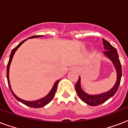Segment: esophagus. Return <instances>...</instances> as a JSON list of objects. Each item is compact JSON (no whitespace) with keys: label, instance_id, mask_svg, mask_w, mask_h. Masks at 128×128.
Masks as SVG:
<instances>
[{"label":"esophagus","instance_id":"34e87169","mask_svg":"<svg viewBox=\"0 0 128 128\" xmlns=\"http://www.w3.org/2000/svg\"><path fill=\"white\" fill-rule=\"evenodd\" d=\"M76 70H77V69H76Z\"/></svg>","mask_w":128,"mask_h":128}]
</instances>
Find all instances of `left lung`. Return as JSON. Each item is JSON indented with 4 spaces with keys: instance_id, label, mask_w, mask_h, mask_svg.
Wrapping results in <instances>:
<instances>
[{
    "instance_id": "8db88e82",
    "label": "left lung",
    "mask_w": 128,
    "mask_h": 128,
    "mask_svg": "<svg viewBox=\"0 0 128 128\" xmlns=\"http://www.w3.org/2000/svg\"><path fill=\"white\" fill-rule=\"evenodd\" d=\"M102 40H103L104 48L105 50V51L104 52V54L113 63L116 70V73H117V80H116V84L109 91L100 94H97V95H90L86 93L82 89L81 84H80V77L79 76L78 82L75 85L76 92L78 94L79 98L82 101L86 104H87L88 105L92 106H96L104 103L106 101H107L108 100L110 99L115 94L119 88L120 81H121L122 74L121 63L120 61L117 50L107 40H106L105 39L103 38Z\"/></svg>"
}]
</instances>
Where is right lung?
Instances as JSON below:
<instances>
[{
	"label": "right lung",
	"instance_id": "add662e5",
	"mask_svg": "<svg viewBox=\"0 0 128 128\" xmlns=\"http://www.w3.org/2000/svg\"><path fill=\"white\" fill-rule=\"evenodd\" d=\"M43 36L42 35H38V36H31L28 38H38V37H42ZM27 38V39H28ZM27 39L24 40L22 41L20 44L15 47L14 48H13L12 52H11V54L10 55V58H9V61L8 62V64H7V70H6V78H7V81H8V86L10 88V90L12 94V95L14 96V97L16 98V99L18 100V101L20 102L21 103L24 104L27 106H29L30 108H42L44 106H46V104H48L49 102L52 101V100L54 98V96H55V93L56 92V89H57V86H58V82L60 81V80H57L55 83H54L53 87L51 89V90L50 91V92L47 94V95L45 96V97L41 98V99L37 100H35V101H26V100H22L20 98H19L17 96H16L14 94V93L13 92L12 89H11L10 84V81H9V68H10V63L12 62V60L13 56L15 52L16 51L17 49L20 47V46L25 41L27 40Z\"/></svg>",
	"mask_w": 128,
	"mask_h": 128
}]
</instances>
